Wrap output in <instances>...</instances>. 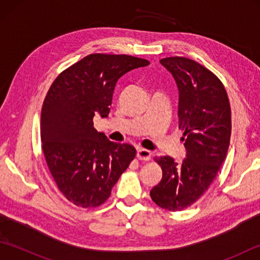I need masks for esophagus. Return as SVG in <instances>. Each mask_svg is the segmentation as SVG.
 <instances>
[{
    "label": "esophagus",
    "mask_w": 260,
    "mask_h": 260,
    "mask_svg": "<svg viewBox=\"0 0 260 260\" xmlns=\"http://www.w3.org/2000/svg\"><path fill=\"white\" fill-rule=\"evenodd\" d=\"M151 156V151L145 150V148H139V150H137V158L141 159V161H150Z\"/></svg>",
    "instance_id": "1"
}]
</instances>
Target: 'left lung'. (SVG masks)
I'll return each mask as SVG.
<instances>
[{"label":"left lung","mask_w":260,"mask_h":260,"mask_svg":"<svg viewBox=\"0 0 260 260\" xmlns=\"http://www.w3.org/2000/svg\"><path fill=\"white\" fill-rule=\"evenodd\" d=\"M179 88V128L183 129L186 157H155L162 180L151 190L152 200L169 211H181L200 199L215 179L227 156L231 109L225 88L217 76L194 60H159Z\"/></svg>","instance_id":"obj_1"}]
</instances>
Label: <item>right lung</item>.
I'll return each instance as SVG.
<instances>
[{
	"mask_svg": "<svg viewBox=\"0 0 260 260\" xmlns=\"http://www.w3.org/2000/svg\"><path fill=\"white\" fill-rule=\"evenodd\" d=\"M148 64L128 54L92 53L63 70L49 88L41 109L42 151L58 189L75 206L106 202L134 159L133 145L110 142L92 119L108 116L121 76Z\"/></svg>",
	"mask_w": 260,
	"mask_h": 260,
	"instance_id": "add662e5",
	"label": "right lung"
}]
</instances>
